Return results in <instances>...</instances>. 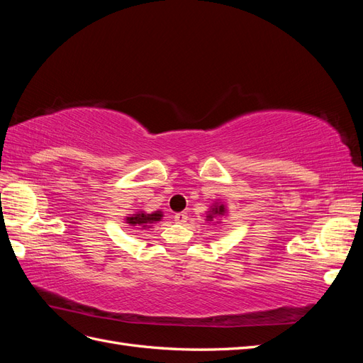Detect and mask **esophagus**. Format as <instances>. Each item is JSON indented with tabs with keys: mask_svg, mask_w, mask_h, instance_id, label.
<instances>
[{
	"mask_svg": "<svg viewBox=\"0 0 363 363\" xmlns=\"http://www.w3.org/2000/svg\"><path fill=\"white\" fill-rule=\"evenodd\" d=\"M174 219H175V221H177L179 224H184L186 221H188V213H186V212H180V213H175Z\"/></svg>",
	"mask_w": 363,
	"mask_h": 363,
	"instance_id": "obj_1",
	"label": "esophagus"
}]
</instances>
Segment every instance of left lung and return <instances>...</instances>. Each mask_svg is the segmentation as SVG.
<instances>
[{
	"label": "left lung",
	"mask_w": 363,
	"mask_h": 363,
	"mask_svg": "<svg viewBox=\"0 0 363 363\" xmlns=\"http://www.w3.org/2000/svg\"><path fill=\"white\" fill-rule=\"evenodd\" d=\"M223 215H225V207H224V204H215V206L212 207L211 213H208L207 219H208V221H213L215 216H223Z\"/></svg>",
	"instance_id": "8db88e82"
}]
</instances>
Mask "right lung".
<instances>
[{"instance_id":"add662e5","label":"right lung","mask_w":363,"mask_h":363,"mask_svg":"<svg viewBox=\"0 0 363 363\" xmlns=\"http://www.w3.org/2000/svg\"><path fill=\"white\" fill-rule=\"evenodd\" d=\"M162 219V212H152V213H145V212H138L133 216L127 218V223L130 225H140L144 228H150V224L160 221Z\"/></svg>"}]
</instances>
